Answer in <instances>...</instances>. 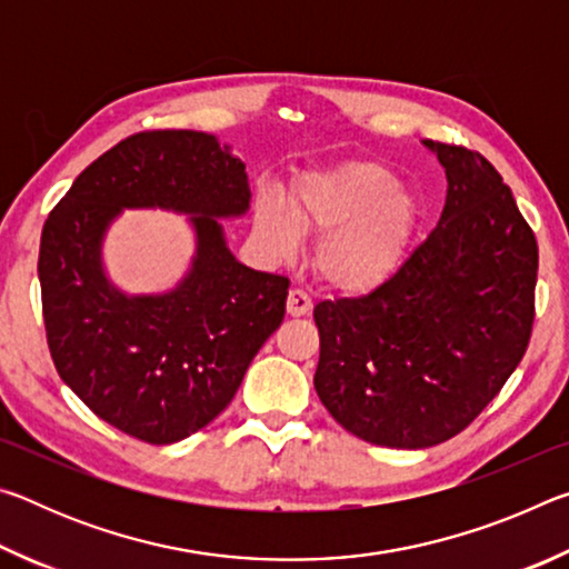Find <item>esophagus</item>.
<instances>
[{
    "label": "esophagus",
    "mask_w": 569,
    "mask_h": 569,
    "mask_svg": "<svg viewBox=\"0 0 569 569\" xmlns=\"http://www.w3.org/2000/svg\"><path fill=\"white\" fill-rule=\"evenodd\" d=\"M311 298H308L306 291H301V288H291L288 291V298H286V311L288 316H308L311 313Z\"/></svg>",
    "instance_id": "34e87169"
}]
</instances>
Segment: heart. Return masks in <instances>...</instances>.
<instances>
[{
  "label": "heart",
  "instance_id": "1",
  "mask_svg": "<svg viewBox=\"0 0 569 569\" xmlns=\"http://www.w3.org/2000/svg\"><path fill=\"white\" fill-rule=\"evenodd\" d=\"M421 208L379 162L308 172L298 180L288 208L276 198L256 206V233L273 256H291L298 230L321 236L316 271L341 293H369L389 281L417 236Z\"/></svg>",
  "mask_w": 569,
  "mask_h": 569
}]
</instances>
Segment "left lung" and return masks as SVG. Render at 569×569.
Instances as JSON below:
<instances>
[{
  "label": "left lung",
  "mask_w": 569,
  "mask_h": 569,
  "mask_svg": "<svg viewBox=\"0 0 569 569\" xmlns=\"http://www.w3.org/2000/svg\"><path fill=\"white\" fill-rule=\"evenodd\" d=\"M447 176L437 228L387 283L321 301L313 387L369 445L427 449L459 435L512 377L535 321L537 240L479 152L423 140Z\"/></svg>",
  "instance_id": "1"
}]
</instances>
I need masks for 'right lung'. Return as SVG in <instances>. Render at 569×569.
Listing matches in <instances>:
<instances>
[{
    "label": "right lung",
    "instance_id": "right-lung-1",
    "mask_svg": "<svg viewBox=\"0 0 569 569\" xmlns=\"http://www.w3.org/2000/svg\"><path fill=\"white\" fill-rule=\"evenodd\" d=\"M188 214L197 253L162 295L130 297L103 271L122 209ZM246 166L216 134L138 132L84 168L42 228L47 343L62 381L102 421L172 445L223 411L286 313L288 278L230 253L220 220L246 216Z\"/></svg>",
    "mask_w": 569,
    "mask_h": 569
}]
</instances>
